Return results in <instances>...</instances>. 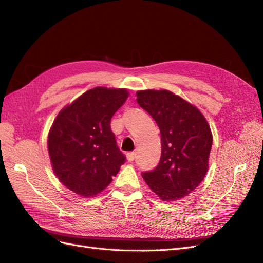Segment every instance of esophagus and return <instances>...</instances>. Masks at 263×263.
<instances>
[{
    "label": "esophagus",
    "instance_id": "obj_1",
    "mask_svg": "<svg viewBox=\"0 0 263 263\" xmlns=\"http://www.w3.org/2000/svg\"><path fill=\"white\" fill-rule=\"evenodd\" d=\"M127 160L128 161H134V159H135V153L133 151V153H127Z\"/></svg>",
    "mask_w": 263,
    "mask_h": 263
}]
</instances>
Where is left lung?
Returning <instances> with one entry per match:
<instances>
[{
    "instance_id": "left-lung-1",
    "label": "left lung",
    "mask_w": 263,
    "mask_h": 263,
    "mask_svg": "<svg viewBox=\"0 0 263 263\" xmlns=\"http://www.w3.org/2000/svg\"><path fill=\"white\" fill-rule=\"evenodd\" d=\"M137 102L151 115L161 134V158L142 178L162 201L189 195L209 169L213 144L210 125L200 109L168 90L138 91Z\"/></svg>"
}]
</instances>
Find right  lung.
Instances as JSON below:
<instances>
[{"label":"right lung","mask_w":263,"mask_h":263,"mask_svg":"<svg viewBox=\"0 0 263 263\" xmlns=\"http://www.w3.org/2000/svg\"><path fill=\"white\" fill-rule=\"evenodd\" d=\"M128 94L126 89L94 87L55 117L48 134L52 170L76 194H99L124 164L126 158L116 145L110 119Z\"/></svg>","instance_id":"add662e5"}]
</instances>
